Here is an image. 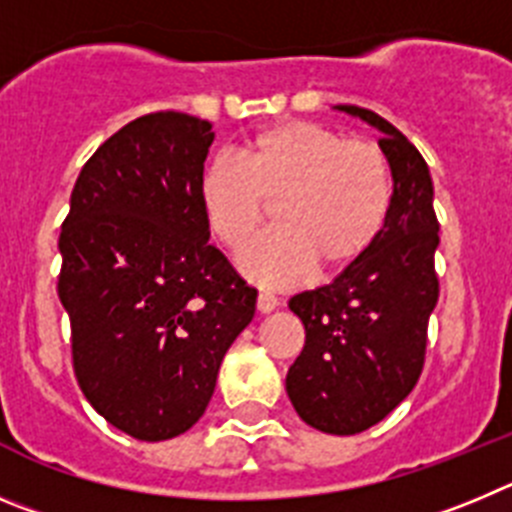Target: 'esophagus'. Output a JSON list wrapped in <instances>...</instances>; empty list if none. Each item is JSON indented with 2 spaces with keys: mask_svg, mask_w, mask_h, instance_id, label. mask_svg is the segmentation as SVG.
Segmentation results:
<instances>
[{
  "mask_svg": "<svg viewBox=\"0 0 512 512\" xmlns=\"http://www.w3.org/2000/svg\"><path fill=\"white\" fill-rule=\"evenodd\" d=\"M278 308V298L273 296V293H265V290H260L257 293V311L260 313H270Z\"/></svg>",
  "mask_w": 512,
  "mask_h": 512,
  "instance_id": "34e87169",
  "label": "esophagus"
}]
</instances>
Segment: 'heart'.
<instances>
[{
    "label": "heart",
    "instance_id": "heart-1",
    "mask_svg": "<svg viewBox=\"0 0 512 512\" xmlns=\"http://www.w3.org/2000/svg\"><path fill=\"white\" fill-rule=\"evenodd\" d=\"M204 219L224 247L245 250L278 206L280 227L242 255L250 278L288 285L319 267L342 273L365 255L393 206V170L372 140L290 119L255 132L237 163L214 160L199 178Z\"/></svg>",
    "mask_w": 512,
    "mask_h": 512
}]
</instances>
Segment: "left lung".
Instances as JSON below:
<instances>
[{
	"label": "left lung",
	"mask_w": 512,
	"mask_h": 512,
	"mask_svg": "<svg viewBox=\"0 0 512 512\" xmlns=\"http://www.w3.org/2000/svg\"><path fill=\"white\" fill-rule=\"evenodd\" d=\"M336 109L382 132L393 206L375 245L334 283L290 298V311L306 326V344L285 390L308 426L352 436L395 411L421 377L428 316L439 301V219L431 173L416 145L370 109Z\"/></svg>",
	"instance_id": "8db88e82"
}]
</instances>
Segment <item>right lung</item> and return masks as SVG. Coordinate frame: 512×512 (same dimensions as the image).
Returning <instances> with one entry per match:
<instances>
[{"label":"right lung","mask_w":512,"mask_h":512,"mask_svg":"<svg viewBox=\"0 0 512 512\" xmlns=\"http://www.w3.org/2000/svg\"><path fill=\"white\" fill-rule=\"evenodd\" d=\"M206 119L153 112L124 124L81 168L58 247L78 388L140 441L204 416L257 290L209 245L199 178Z\"/></svg>","instance_id":"obj_1"}]
</instances>
